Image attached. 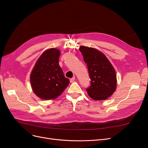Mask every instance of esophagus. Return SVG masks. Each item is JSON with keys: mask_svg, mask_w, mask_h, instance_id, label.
<instances>
[{"mask_svg": "<svg viewBox=\"0 0 148 148\" xmlns=\"http://www.w3.org/2000/svg\"><path fill=\"white\" fill-rule=\"evenodd\" d=\"M74 80H75V77H73V78H71V79H70V82H71V83H73V82H74Z\"/></svg>", "mask_w": 148, "mask_h": 148, "instance_id": "34e87169", "label": "esophagus"}]
</instances>
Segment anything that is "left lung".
Wrapping results in <instances>:
<instances>
[{
	"mask_svg": "<svg viewBox=\"0 0 148 148\" xmlns=\"http://www.w3.org/2000/svg\"><path fill=\"white\" fill-rule=\"evenodd\" d=\"M84 60L87 64L91 85L87 89L94 100H106L116 91V73L111 62L101 51L92 47L80 46Z\"/></svg>",
	"mask_w": 148,
	"mask_h": 148,
	"instance_id": "1",
	"label": "left lung"
}]
</instances>
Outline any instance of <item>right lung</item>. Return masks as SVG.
I'll return each mask as SVG.
<instances>
[{"mask_svg":"<svg viewBox=\"0 0 148 148\" xmlns=\"http://www.w3.org/2000/svg\"><path fill=\"white\" fill-rule=\"evenodd\" d=\"M60 50L51 48L43 52L37 60L30 74L33 92L42 99H54L68 86L69 80L66 78L59 65Z\"/></svg>","mask_w":148,"mask_h":148,"instance_id":"right-lung-1","label":"right lung"}]
</instances>
